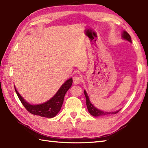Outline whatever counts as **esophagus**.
Segmentation results:
<instances>
[{"label":"esophagus","mask_w":148,"mask_h":148,"mask_svg":"<svg viewBox=\"0 0 148 148\" xmlns=\"http://www.w3.org/2000/svg\"><path fill=\"white\" fill-rule=\"evenodd\" d=\"M73 82H74V84H79L81 81H82L81 76H80V75H75V76L73 77Z\"/></svg>","instance_id":"esophagus-1"}]
</instances>
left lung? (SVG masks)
Listing matches in <instances>:
<instances>
[{
	"instance_id": "left-lung-1",
	"label": "left lung",
	"mask_w": 148,
	"mask_h": 148,
	"mask_svg": "<svg viewBox=\"0 0 148 148\" xmlns=\"http://www.w3.org/2000/svg\"><path fill=\"white\" fill-rule=\"evenodd\" d=\"M122 37L123 39H124L127 41H128L130 43H132V40H131V38H130V36L129 35V34L125 32V31H123L122 33ZM84 93L86 97V106L88 108V110L89 113L90 114L94 116H106V115H112V114H115V113H118L120 110L117 111L115 112H105V111H103L101 110H99L95 106L91 103V102L90 100V98H89L88 95L87 94L86 91V90L84 91Z\"/></svg>"
}]
</instances>
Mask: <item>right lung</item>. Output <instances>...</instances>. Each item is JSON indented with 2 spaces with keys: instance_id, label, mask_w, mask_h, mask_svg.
<instances>
[{
  "instance_id": "add662e5",
  "label": "right lung",
  "mask_w": 148,
  "mask_h": 148,
  "mask_svg": "<svg viewBox=\"0 0 148 148\" xmlns=\"http://www.w3.org/2000/svg\"><path fill=\"white\" fill-rule=\"evenodd\" d=\"M72 84H73V79H69L61 86L59 90L52 98L43 103L38 105L29 104L23 98L22 96L20 95L15 88V86L14 88L21 102L29 113L35 115L43 116V117L53 118L56 116L60 110L64 102L65 95L69 89L71 87Z\"/></svg>"
}]
</instances>
